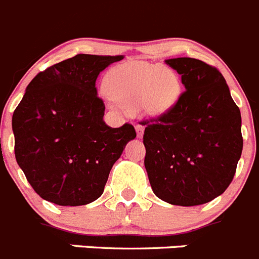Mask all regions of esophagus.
<instances>
[{"instance_id":"obj_1","label":"esophagus","mask_w":259,"mask_h":259,"mask_svg":"<svg viewBox=\"0 0 259 259\" xmlns=\"http://www.w3.org/2000/svg\"><path fill=\"white\" fill-rule=\"evenodd\" d=\"M135 130H137V135L138 138L143 137V132H144V125L143 124H135Z\"/></svg>"}]
</instances>
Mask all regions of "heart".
Masks as SVG:
<instances>
[{"label":"heart","mask_w":259,"mask_h":259,"mask_svg":"<svg viewBox=\"0 0 259 259\" xmlns=\"http://www.w3.org/2000/svg\"><path fill=\"white\" fill-rule=\"evenodd\" d=\"M105 88L116 110H135L143 105L149 115L167 111L180 94V80L170 69L149 62H127L107 72Z\"/></svg>","instance_id":"obj_1"}]
</instances>
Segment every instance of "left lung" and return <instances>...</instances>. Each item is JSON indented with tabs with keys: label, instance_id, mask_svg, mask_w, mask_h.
I'll list each match as a JSON object with an SVG mask.
<instances>
[{
	"label": "left lung",
	"instance_id": "obj_1",
	"mask_svg": "<svg viewBox=\"0 0 259 259\" xmlns=\"http://www.w3.org/2000/svg\"><path fill=\"white\" fill-rule=\"evenodd\" d=\"M185 91L143 120L144 166L153 193L175 206L211 202L228 189L243 151L240 110L219 69L192 57L166 60Z\"/></svg>",
	"mask_w": 259,
	"mask_h": 259
}]
</instances>
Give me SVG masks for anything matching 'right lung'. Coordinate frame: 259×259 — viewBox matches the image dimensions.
I'll return each instance as SVG.
<instances>
[{
    "instance_id": "add662e5",
    "label": "right lung",
    "mask_w": 259,
    "mask_h": 259,
    "mask_svg": "<svg viewBox=\"0 0 259 259\" xmlns=\"http://www.w3.org/2000/svg\"><path fill=\"white\" fill-rule=\"evenodd\" d=\"M122 56L76 55L38 72L13 115L15 157L43 199L84 206L102 195L113 163L137 137L129 122L110 127L96 80Z\"/></svg>"
}]
</instances>
